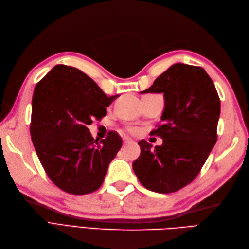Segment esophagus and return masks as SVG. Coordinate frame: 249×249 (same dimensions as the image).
Segmentation results:
<instances>
[{"label":"esophagus","mask_w":249,"mask_h":249,"mask_svg":"<svg viewBox=\"0 0 249 249\" xmlns=\"http://www.w3.org/2000/svg\"><path fill=\"white\" fill-rule=\"evenodd\" d=\"M124 145L130 144V143H133V140L130 138H124Z\"/></svg>","instance_id":"34e87169"}]
</instances>
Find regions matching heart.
<instances>
[{
	"instance_id": "1",
	"label": "heart",
	"mask_w": 249,
	"mask_h": 249,
	"mask_svg": "<svg viewBox=\"0 0 249 249\" xmlns=\"http://www.w3.org/2000/svg\"><path fill=\"white\" fill-rule=\"evenodd\" d=\"M136 129H134V127H130V129H129V132L130 133H132V134H134V133H136Z\"/></svg>"
}]
</instances>
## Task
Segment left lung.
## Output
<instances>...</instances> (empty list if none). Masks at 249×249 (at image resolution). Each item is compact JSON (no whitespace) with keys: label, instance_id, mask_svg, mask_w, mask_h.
Returning a JSON list of instances; mask_svg holds the SVG:
<instances>
[{"label":"left lung","instance_id":"obj_1","mask_svg":"<svg viewBox=\"0 0 249 249\" xmlns=\"http://www.w3.org/2000/svg\"><path fill=\"white\" fill-rule=\"evenodd\" d=\"M163 93L162 124L150 132L163 144L140 140L141 154L133 170L146 189L176 192L190 184L217 141L220 100L214 83L199 66L171 65L141 93Z\"/></svg>","mask_w":249,"mask_h":249}]
</instances>
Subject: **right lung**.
I'll return each instance as SVG.
<instances>
[{"mask_svg":"<svg viewBox=\"0 0 249 249\" xmlns=\"http://www.w3.org/2000/svg\"><path fill=\"white\" fill-rule=\"evenodd\" d=\"M117 96L108 97L86 73L63 64L36 84L30 133L42 167L61 190L82 195L102 186L123 140L110 132L99 142L87 126Z\"/></svg>","mask_w":249,"mask_h":249,"instance_id":"right-lung-1","label":"right lung"}]
</instances>
